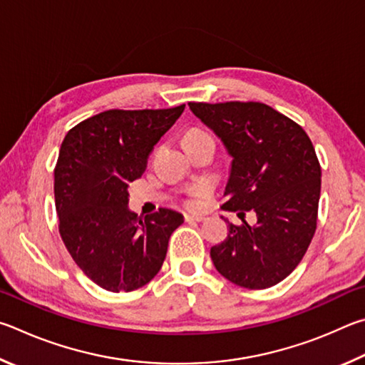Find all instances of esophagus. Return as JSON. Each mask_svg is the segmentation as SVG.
<instances>
[{
    "instance_id": "obj_1",
    "label": "esophagus",
    "mask_w": 365,
    "mask_h": 365,
    "mask_svg": "<svg viewBox=\"0 0 365 365\" xmlns=\"http://www.w3.org/2000/svg\"><path fill=\"white\" fill-rule=\"evenodd\" d=\"M205 218H203L202 215H184V221L186 222H200V221H203Z\"/></svg>"
}]
</instances>
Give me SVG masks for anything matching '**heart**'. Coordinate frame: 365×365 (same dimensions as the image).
Returning a JSON list of instances; mask_svg holds the SVG:
<instances>
[{"label": "heart", "instance_id": "heart-1", "mask_svg": "<svg viewBox=\"0 0 365 365\" xmlns=\"http://www.w3.org/2000/svg\"><path fill=\"white\" fill-rule=\"evenodd\" d=\"M205 140H213L215 143V138L205 130H200V128H192V130H189L186 133V136H184V144L190 145V144H199V143H205ZM208 194V189L199 186V187H194L192 190L189 192L187 197V205L189 207H195L199 200H202L203 197Z\"/></svg>", "mask_w": 365, "mask_h": 365}]
</instances>
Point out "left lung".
Wrapping results in <instances>:
<instances>
[{"mask_svg": "<svg viewBox=\"0 0 365 365\" xmlns=\"http://www.w3.org/2000/svg\"><path fill=\"white\" fill-rule=\"evenodd\" d=\"M232 155L222 208L257 225L229 222L225 242L212 247L222 277L250 290L279 284L303 259L317 227L321 163L302 126L263 102H189Z\"/></svg>", "mask_w": 365, "mask_h": 365, "instance_id": "left-lung-1", "label": "left lung"}]
</instances>
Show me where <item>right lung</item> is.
Returning <instances> with one entry per match:
<instances>
[{
    "label": "right lung",
    "instance_id": "obj_1",
    "mask_svg": "<svg viewBox=\"0 0 365 365\" xmlns=\"http://www.w3.org/2000/svg\"><path fill=\"white\" fill-rule=\"evenodd\" d=\"M186 106L110 108L80 121L62 140L54 168L59 234L76 266L101 289L133 292L162 267L184 222L168 208L143 220L128 210V184L143 176L160 138Z\"/></svg>",
    "mask_w": 365,
    "mask_h": 365
}]
</instances>
